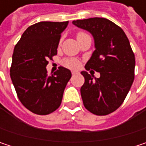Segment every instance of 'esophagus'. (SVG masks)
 <instances>
[{"label": "esophagus", "mask_w": 146, "mask_h": 146, "mask_svg": "<svg viewBox=\"0 0 146 146\" xmlns=\"http://www.w3.org/2000/svg\"><path fill=\"white\" fill-rule=\"evenodd\" d=\"M76 73H78V71H72V74H73V75L76 74Z\"/></svg>", "instance_id": "esophagus-1"}]
</instances>
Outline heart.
I'll return each instance as SVG.
<instances>
[{
    "instance_id": "b5f03b06",
    "label": "heart",
    "mask_w": 146,
    "mask_h": 146,
    "mask_svg": "<svg viewBox=\"0 0 146 146\" xmlns=\"http://www.w3.org/2000/svg\"><path fill=\"white\" fill-rule=\"evenodd\" d=\"M84 35H85V34L84 33H78L77 35V37H79V36ZM64 63L66 66H68L69 68H77L78 66V62L75 59H68L64 62Z\"/></svg>"
}]
</instances>
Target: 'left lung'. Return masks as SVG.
<instances>
[{
  "label": "left lung",
  "mask_w": 146,
  "mask_h": 146,
  "mask_svg": "<svg viewBox=\"0 0 146 146\" xmlns=\"http://www.w3.org/2000/svg\"><path fill=\"white\" fill-rule=\"evenodd\" d=\"M73 24L90 32L95 50L85 64L99 78L82 71L84 84L80 93L84 107L93 114L104 116L116 111L126 98L134 79L135 58L123 30L104 17L73 21Z\"/></svg>",
  "instance_id": "8db88e82"
}]
</instances>
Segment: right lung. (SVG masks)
I'll return each mask as SVG.
<instances>
[{"instance_id":"add662e5","label":"right lung","mask_w":146,"mask_h":146,"mask_svg":"<svg viewBox=\"0 0 146 146\" xmlns=\"http://www.w3.org/2000/svg\"><path fill=\"white\" fill-rule=\"evenodd\" d=\"M67 22H40L22 35L13 54L10 76L21 103L30 111L47 115L61 105L71 71L60 67L48 76L47 60L57 54L61 34Z\"/></svg>"}]
</instances>
